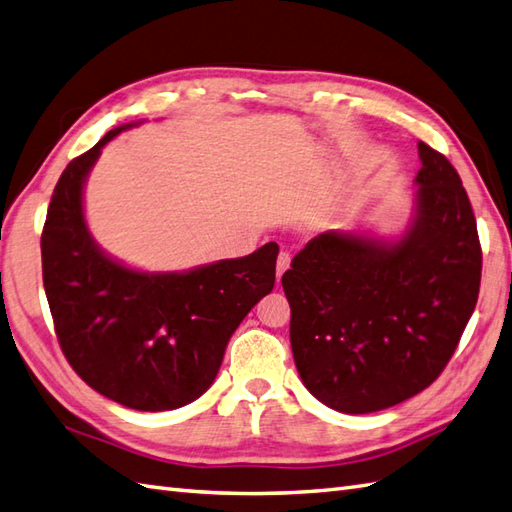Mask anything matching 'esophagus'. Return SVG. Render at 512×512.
I'll list each match as a JSON object with an SVG mask.
<instances>
[{
    "label": "esophagus",
    "mask_w": 512,
    "mask_h": 512,
    "mask_svg": "<svg viewBox=\"0 0 512 512\" xmlns=\"http://www.w3.org/2000/svg\"><path fill=\"white\" fill-rule=\"evenodd\" d=\"M290 268V253H279L277 257V281L283 277V272Z\"/></svg>",
    "instance_id": "obj_1"
}]
</instances>
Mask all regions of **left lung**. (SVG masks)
I'll list each match as a JSON object with an SVG mask.
<instances>
[{
    "label": "left lung",
    "mask_w": 512,
    "mask_h": 512,
    "mask_svg": "<svg viewBox=\"0 0 512 512\" xmlns=\"http://www.w3.org/2000/svg\"><path fill=\"white\" fill-rule=\"evenodd\" d=\"M419 159L399 240L325 231L281 277L296 371L344 414L386 410L430 386L478 303L482 248L469 196L441 152L419 141Z\"/></svg>",
    "instance_id": "obj_1"
}]
</instances>
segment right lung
Segmentation results:
<instances>
[{"instance_id": "1", "label": "right lung", "mask_w": 512, "mask_h": 512, "mask_svg": "<svg viewBox=\"0 0 512 512\" xmlns=\"http://www.w3.org/2000/svg\"><path fill=\"white\" fill-rule=\"evenodd\" d=\"M109 130L58 178L41 235L43 285L71 368L111 401L141 412L176 410L216 379L229 338L275 285L279 246L185 272H141L91 237L82 189Z\"/></svg>"}]
</instances>
